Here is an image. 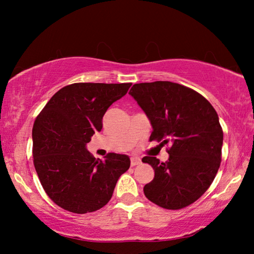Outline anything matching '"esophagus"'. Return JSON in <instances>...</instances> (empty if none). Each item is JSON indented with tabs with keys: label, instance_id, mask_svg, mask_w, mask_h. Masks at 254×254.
Here are the masks:
<instances>
[{
	"label": "esophagus",
	"instance_id": "34e87169",
	"mask_svg": "<svg viewBox=\"0 0 254 254\" xmlns=\"http://www.w3.org/2000/svg\"><path fill=\"white\" fill-rule=\"evenodd\" d=\"M141 159L139 157H132L131 158V166L134 167V166H137V165H141Z\"/></svg>",
	"mask_w": 254,
	"mask_h": 254
}]
</instances>
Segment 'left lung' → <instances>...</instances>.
Segmentation results:
<instances>
[{
	"mask_svg": "<svg viewBox=\"0 0 254 254\" xmlns=\"http://www.w3.org/2000/svg\"><path fill=\"white\" fill-rule=\"evenodd\" d=\"M128 94L152 127L150 141L170 143L169 159L143 157L154 170L144 195L160 207L180 209L207 190L221 165L223 131L218 115L204 96L177 83L153 81L132 86Z\"/></svg>",
	"mask_w": 254,
	"mask_h": 254,
	"instance_id": "8db88e82",
	"label": "left lung"
}]
</instances>
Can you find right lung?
Listing matches in <instances>:
<instances>
[{
  "mask_svg": "<svg viewBox=\"0 0 254 254\" xmlns=\"http://www.w3.org/2000/svg\"><path fill=\"white\" fill-rule=\"evenodd\" d=\"M131 84L75 83L55 94L32 128L33 163L47 195L71 213L95 212L113 195L120 176L130 168L127 154L95 159L86 145L102 130L107 109Z\"/></svg>",
  "mask_w": 254,
  "mask_h": 254,
  "instance_id": "right-lung-1",
  "label": "right lung"
}]
</instances>
